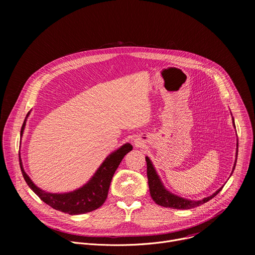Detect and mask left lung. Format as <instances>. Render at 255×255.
<instances>
[{
    "label": "left lung",
    "instance_id": "8db88e82",
    "mask_svg": "<svg viewBox=\"0 0 255 255\" xmlns=\"http://www.w3.org/2000/svg\"><path fill=\"white\" fill-rule=\"evenodd\" d=\"M233 122H234V121H233ZM237 157H238V148H237ZM145 161H146V176H148L150 194H151L153 200L157 205L162 206L164 208H171V209H178V210L192 209V208L198 207L200 205H203V204L209 202L210 199H212L213 197H215L223 188V187H221V188L218 189L213 195L208 196V197H206L202 200H197V202L179 197L175 194L168 192L164 188L161 181H160L159 177L157 176L156 170L153 167V164L151 163V160L148 157H145ZM236 162H237V159H236ZM236 162H235V165H234V169L236 167ZM234 169H233V171H234Z\"/></svg>",
    "mask_w": 255,
    "mask_h": 255
}]
</instances>
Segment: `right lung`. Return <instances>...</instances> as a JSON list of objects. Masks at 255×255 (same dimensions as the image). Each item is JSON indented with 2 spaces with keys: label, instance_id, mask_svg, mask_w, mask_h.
Listing matches in <instances>:
<instances>
[{
  "label": "right lung",
  "instance_id": "right-lung-1",
  "mask_svg": "<svg viewBox=\"0 0 255 255\" xmlns=\"http://www.w3.org/2000/svg\"><path fill=\"white\" fill-rule=\"evenodd\" d=\"M28 116L29 114L26 115V117ZM25 120L21 127L20 135H22ZM131 150L132 145L130 143H125L104 160V162L101 164V166L98 168L95 175H94L88 184L73 192L64 194H51L40 190L24 172L20 157L19 165L24 181L39 196L40 199L43 200L46 205L50 206L55 210L68 213L70 215H77V214H84L96 210L104 204L107 194H109L110 185L114 177V173L120 165L121 161H122V159Z\"/></svg>",
  "mask_w": 255,
  "mask_h": 255
}]
</instances>
